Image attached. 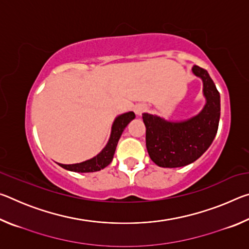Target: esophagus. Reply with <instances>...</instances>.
I'll return each mask as SVG.
<instances>
[{
  "label": "esophagus",
  "instance_id": "esophagus-1",
  "mask_svg": "<svg viewBox=\"0 0 249 249\" xmlns=\"http://www.w3.org/2000/svg\"><path fill=\"white\" fill-rule=\"evenodd\" d=\"M134 111H135V113H136L137 115H142V113L147 111V107H146L145 104H137L136 107H135Z\"/></svg>",
  "mask_w": 249,
  "mask_h": 249
}]
</instances>
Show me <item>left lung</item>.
Wrapping results in <instances>:
<instances>
[{"label":"left lung","instance_id":"1","mask_svg":"<svg viewBox=\"0 0 249 249\" xmlns=\"http://www.w3.org/2000/svg\"><path fill=\"white\" fill-rule=\"evenodd\" d=\"M193 73L203 81L206 104L199 114L183 122H168L156 115L142 114L146 126V147L156 165L183 167L196 161L212 144L221 114L220 93L205 69L193 66Z\"/></svg>","mask_w":249,"mask_h":249}]
</instances>
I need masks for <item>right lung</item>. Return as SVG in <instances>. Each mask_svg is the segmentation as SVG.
I'll list each match as a JSON object with an SVG mask.
<instances>
[{
	"label": "right lung",
	"instance_id": "obj_1",
	"mask_svg": "<svg viewBox=\"0 0 249 249\" xmlns=\"http://www.w3.org/2000/svg\"><path fill=\"white\" fill-rule=\"evenodd\" d=\"M134 119V112L124 113V114L117 116L114 123H113L111 137H109L108 142L104 147V149L99 155H96L94 158L80 163H73V165H62V163H59V166L65 168L67 170L74 172H94L103 169V168L111 163L122 133H123V130L129 122Z\"/></svg>",
	"mask_w": 249,
	"mask_h": 249
}]
</instances>
